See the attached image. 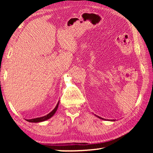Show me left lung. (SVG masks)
<instances>
[{
  "mask_svg": "<svg viewBox=\"0 0 153 153\" xmlns=\"http://www.w3.org/2000/svg\"><path fill=\"white\" fill-rule=\"evenodd\" d=\"M99 118H100V117H99ZM102 119V118H101ZM102 120H103V119H102Z\"/></svg>",
  "mask_w": 153,
  "mask_h": 153,
  "instance_id": "8db88e82",
  "label": "left lung"
}]
</instances>
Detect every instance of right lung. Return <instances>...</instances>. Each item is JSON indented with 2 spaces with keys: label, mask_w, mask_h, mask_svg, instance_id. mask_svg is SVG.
I'll use <instances>...</instances> for the list:
<instances>
[{
  "label": "right lung",
  "mask_w": 153,
  "mask_h": 153,
  "mask_svg": "<svg viewBox=\"0 0 153 153\" xmlns=\"http://www.w3.org/2000/svg\"><path fill=\"white\" fill-rule=\"evenodd\" d=\"M59 102L57 103V105H56V107L54 108V109L50 113H48L47 115H45V116H44V117H41L32 119V120H27V121H29V122L38 123V122H41V121H46V120H48L49 118H51V117H53V116L54 115V114H55V112L56 111V110H57V108H58V106H59Z\"/></svg>",
  "instance_id": "1"
}]
</instances>
